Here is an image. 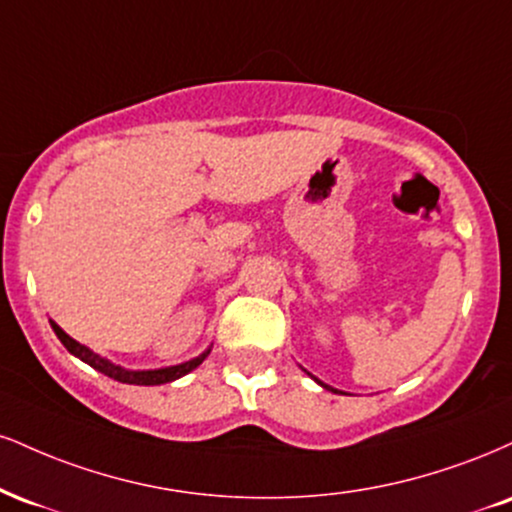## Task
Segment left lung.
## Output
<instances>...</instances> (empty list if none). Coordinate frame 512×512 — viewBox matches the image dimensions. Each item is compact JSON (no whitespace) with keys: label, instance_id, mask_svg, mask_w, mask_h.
<instances>
[{"label":"left lung","instance_id":"left-lung-1","mask_svg":"<svg viewBox=\"0 0 512 512\" xmlns=\"http://www.w3.org/2000/svg\"><path fill=\"white\" fill-rule=\"evenodd\" d=\"M319 384H322V381H319ZM322 386H324V384H322Z\"/></svg>","mask_w":512,"mask_h":512}]
</instances>
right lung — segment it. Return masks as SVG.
<instances>
[{
    "instance_id": "right-lung-1",
    "label": "right lung",
    "mask_w": 512,
    "mask_h": 512,
    "mask_svg": "<svg viewBox=\"0 0 512 512\" xmlns=\"http://www.w3.org/2000/svg\"><path fill=\"white\" fill-rule=\"evenodd\" d=\"M52 329L54 334H57V338L61 343H64L66 350H69L71 355L80 357V360L85 362V365H90L92 369H97V372L107 374V377H112L116 381H121V384H133V386H159V384H169V381H174L178 377H183V374H188L190 369H195L197 365H200L202 360H205V355L195 357V360L190 362H183V365H176V367H164V369H147V372H128V369H121L112 365L109 360H104V357L95 355L92 350H88L85 346H80L78 341H73V338L69 334H64V331L59 329L57 324L52 322Z\"/></svg>"
}]
</instances>
